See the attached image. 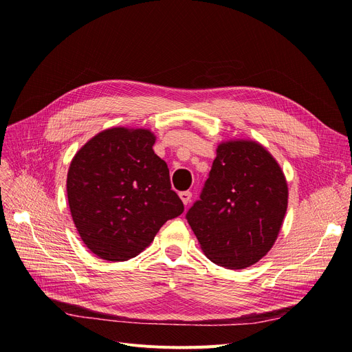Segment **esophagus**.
I'll return each mask as SVG.
<instances>
[{
	"mask_svg": "<svg viewBox=\"0 0 352 352\" xmlns=\"http://www.w3.org/2000/svg\"><path fill=\"white\" fill-rule=\"evenodd\" d=\"M191 197H192L191 191H182V192H179V198L184 202V206H188L190 204Z\"/></svg>",
	"mask_w": 352,
	"mask_h": 352,
	"instance_id": "esophagus-1",
	"label": "esophagus"
}]
</instances>
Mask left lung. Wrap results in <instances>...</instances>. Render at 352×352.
<instances>
[{
    "mask_svg": "<svg viewBox=\"0 0 352 352\" xmlns=\"http://www.w3.org/2000/svg\"><path fill=\"white\" fill-rule=\"evenodd\" d=\"M288 206L278 162L255 141L221 142L199 199L186 218L210 260L244 270L272 248Z\"/></svg>",
    "mask_w": 352,
    "mask_h": 352,
    "instance_id": "left-lung-1",
    "label": "left lung"
}]
</instances>
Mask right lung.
<instances>
[{
  "mask_svg": "<svg viewBox=\"0 0 352 352\" xmlns=\"http://www.w3.org/2000/svg\"><path fill=\"white\" fill-rule=\"evenodd\" d=\"M150 129L109 128L72 158L69 211L87 248L105 261H126L184 212L166 162L153 150Z\"/></svg>",
  "mask_w": 352,
  "mask_h": 352,
  "instance_id": "right-lung-1",
  "label": "right lung"
}]
</instances>
